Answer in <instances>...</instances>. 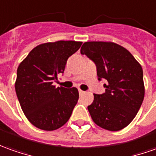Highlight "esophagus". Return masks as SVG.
Returning <instances> with one entry per match:
<instances>
[{
	"label": "esophagus",
	"mask_w": 156,
	"mask_h": 156,
	"mask_svg": "<svg viewBox=\"0 0 156 156\" xmlns=\"http://www.w3.org/2000/svg\"><path fill=\"white\" fill-rule=\"evenodd\" d=\"M84 91H82V90H79V94L80 95H82V94H84Z\"/></svg>",
	"instance_id": "esophagus-1"
}]
</instances>
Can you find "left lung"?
<instances>
[{
    "instance_id": "left-lung-1",
    "label": "left lung",
    "mask_w": 156,
    "mask_h": 156,
    "mask_svg": "<svg viewBox=\"0 0 156 156\" xmlns=\"http://www.w3.org/2000/svg\"><path fill=\"white\" fill-rule=\"evenodd\" d=\"M96 64L98 80L105 79V92L94 94L87 107L92 121L115 132L131 123L144 98L143 69L131 52L114 42L87 41L80 48Z\"/></svg>"
}]
</instances>
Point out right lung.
<instances>
[{"mask_svg": "<svg viewBox=\"0 0 156 156\" xmlns=\"http://www.w3.org/2000/svg\"><path fill=\"white\" fill-rule=\"evenodd\" d=\"M81 44L74 41L41 44L19 64L15 90L22 110L35 127L53 131L69 121L79 98L78 90L52 83Z\"/></svg>", "mask_w": 156, "mask_h": 156, "instance_id": "right-lung-1", "label": "right lung"}]
</instances>
